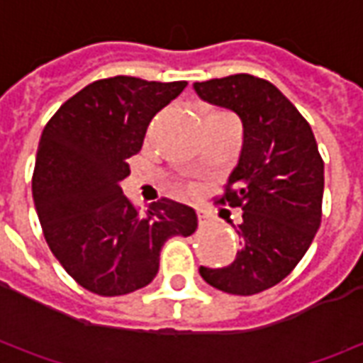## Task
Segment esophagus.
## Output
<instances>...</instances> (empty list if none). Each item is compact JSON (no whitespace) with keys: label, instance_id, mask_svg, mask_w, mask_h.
Masks as SVG:
<instances>
[{"label":"esophagus","instance_id":"1","mask_svg":"<svg viewBox=\"0 0 363 363\" xmlns=\"http://www.w3.org/2000/svg\"><path fill=\"white\" fill-rule=\"evenodd\" d=\"M196 216H198V223H200L202 228L212 223V216L206 212V210H200V208H196Z\"/></svg>","mask_w":363,"mask_h":363}]
</instances>
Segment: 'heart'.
<instances>
[{"label": "heart", "mask_w": 363, "mask_h": 363, "mask_svg": "<svg viewBox=\"0 0 363 363\" xmlns=\"http://www.w3.org/2000/svg\"><path fill=\"white\" fill-rule=\"evenodd\" d=\"M212 116H228V114H210L208 118H212Z\"/></svg>", "instance_id": "1"}]
</instances>
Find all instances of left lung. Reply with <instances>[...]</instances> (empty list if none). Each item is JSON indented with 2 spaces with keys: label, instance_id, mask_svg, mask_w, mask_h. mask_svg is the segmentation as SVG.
Segmentation results:
<instances>
[{
  "label": "left lung",
  "instance_id": "obj_1",
  "mask_svg": "<svg viewBox=\"0 0 363 363\" xmlns=\"http://www.w3.org/2000/svg\"><path fill=\"white\" fill-rule=\"evenodd\" d=\"M200 99L233 111L243 145L221 204L241 208V251L225 268L200 267L210 286L233 296L272 288L303 259L320 225L325 163L307 120L267 79L237 74L194 83Z\"/></svg>",
  "mask_w": 363,
  "mask_h": 363
}]
</instances>
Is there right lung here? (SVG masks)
I'll return each instance as SVG.
<instances>
[{"label":"right lung","mask_w":363,"mask_h":363,"mask_svg":"<svg viewBox=\"0 0 363 363\" xmlns=\"http://www.w3.org/2000/svg\"><path fill=\"white\" fill-rule=\"evenodd\" d=\"M184 87L128 75L101 79L62 104L40 135L33 198L44 239L96 296L145 288L157 276L163 245L196 231L190 206L161 198L140 213L120 189L151 118Z\"/></svg>","instance_id":"obj_1"}]
</instances>
